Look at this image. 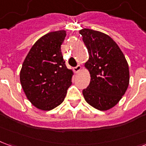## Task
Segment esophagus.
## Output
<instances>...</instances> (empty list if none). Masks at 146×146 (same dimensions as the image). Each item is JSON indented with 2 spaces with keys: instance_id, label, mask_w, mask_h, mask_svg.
<instances>
[{
  "instance_id": "esophagus-1",
  "label": "esophagus",
  "mask_w": 146,
  "mask_h": 146,
  "mask_svg": "<svg viewBox=\"0 0 146 146\" xmlns=\"http://www.w3.org/2000/svg\"><path fill=\"white\" fill-rule=\"evenodd\" d=\"M80 70H81V66H79V65H78L77 66L74 67V68H73V70H74V72H75V73H78V72H80Z\"/></svg>"
}]
</instances>
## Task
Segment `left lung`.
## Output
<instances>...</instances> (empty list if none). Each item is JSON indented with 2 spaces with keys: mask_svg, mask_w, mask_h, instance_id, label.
Returning a JSON list of instances; mask_svg holds the SVG:
<instances>
[{
  "mask_svg": "<svg viewBox=\"0 0 146 146\" xmlns=\"http://www.w3.org/2000/svg\"><path fill=\"white\" fill-rule=\"evenodd\" d=\"M80 33L88 51L85 68L91 75L83 95L95 109L110 110L119 102L128 88L127 62L119 46L107 34L91 29H83Z\"/></svg>",
  "mask_w": 146,
  "mask_h": 146,
  "instance_id": "8db88e82",
  "label": "left lung"
}]
</instances>
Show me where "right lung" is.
Segmentation results:
<instances>
[{"instance_id":"obj_1","label":"right lung","mask_w":146,"mask_h":146,"mask_svg":"<svg viewBox=\"0 0 146 146\" xmlns=\"http://www.w3.org/2000/svg\"><path fill=\"white\" fill-rule=\"evenodd\" d=\"M65 30L45 34L29 51L20 71V83L27 98L39 110L49 111L64 101L72 84L73 71L66 66L61 45Z\"/></svg>"}]
</instances>
